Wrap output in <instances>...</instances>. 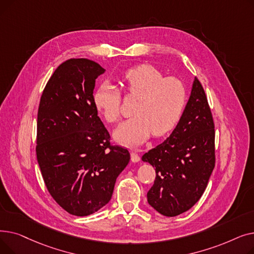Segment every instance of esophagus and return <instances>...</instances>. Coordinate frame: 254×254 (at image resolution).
Wrapping results in <instances>:
<instances>
[{
	"label": "esophagus",
	"mask_w": 254,
	"mask_h": 254,
	"mask_svg": "<svg viewBox=\"0 0 254 254\" xmlns=\"http://www.w3.org/2000/svg\"><path fill=\"white\" fill-rule=\"evenodd\" d=\"M130 158L132 163H138L140 161V155L138 154L137 149H132L130 152Z\"/></svg>",
	"instance_id": "1"
}]
</instances>
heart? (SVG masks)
<instances>
[{
    "label": "heart",
    "mask_w": 254,
    "mask_h": 254,
    "mask_svg": "<svg viewBox=\"0 0 254 254\" xmlns=\"http://www.w3.org/2000/svg\"><path fill=\"white\" fill-rule=\"evenodd\" d=\"M125 82L128 95L139 98L135 115L114 130V138L127 146L144 143L151 134L163 136L174 128L181 118L186 102V88L180 79L166 77L151 64H140L127 70ZM93 105L110 124L120 117L122 95L110 82L102 83L93 92Z\"/></svg>",
    "instance_id": "heart-1"
}]
</instances>
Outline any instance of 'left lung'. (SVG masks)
Wrapping results in <instances>:
<instances>
[{
	"instance_id": "1",
	"label": "left lung",
	"mask_w": 254,
	"mask_h": 254,
	"mask_svg": "<svg viewBox=\"0 0 254 254\" xmlns=\"http://www.w3.org/2000/svg\"><path fill=\"white\" fill-rule=\"evenodd\" d=\"M214 123L205 90L194 78L178 125L162 144L146 152L143 162L155 168L148 204L173 217L190 210L203 195L215 167Z\"/></svg>"
}]
</instances>
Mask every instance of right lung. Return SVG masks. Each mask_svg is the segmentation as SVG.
<instances>
[{
  "mask_svg": "<svg viewBox=\"0 0 254 254\" xmlns=\"http://www.w3.org/2000/svg\"><path fill=\"white\" fill-rule=\"evenodd\" d=\"M105 69L86 59L58 66L43 90L37 122V159L46 188L68 213L87 216L111 199L129 152L110 144L92 101Z\"/></svg>",
  "mask_w": 254,
  "mask_h": 254,
  "instance_id": "add662e5",
  "label": "right lung"
}]
</instances>
